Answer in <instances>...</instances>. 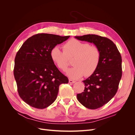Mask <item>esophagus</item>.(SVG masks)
Returning a JSON list of instances; mask_svg holds the SVG:
<instances>
[{"mask_svg":"<svg viewBox=\"0 0 135 135\" xmlns=\"http://www.w3.org/2000/svg\"><path fill=\"white\" fill-rule=\"evenodd\" d=\"M69 82L70 83H74L75 82V81L73 80H71V79H69Z\"/></svg>","mask_w":135,"mask_h":135,"instance_id":"obj_1","label":"esophagus"}]
</instances>
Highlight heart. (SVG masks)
Masks as SVG:
<instances>
[{"instance_id": "b5f03b06", "label": "heart", "mask_w": 135, "mask_h": 135, "mask_svg": "<svg viewBox=\"0 0 135 135\" xmlns=\"http://www.w3.org/2000/svg\"><path fill=\"white\" fill-rule=\"evenodd\" d=\"M63 48L64 51L59 46L53 47L50 57L57 67L63 71L66 70L68 66V57H74L72 64L74 66L66 71L67 75L70 78L78 79L84 75L90 76L95 72L101 58L100 51L97 47L71 39L64 45Z\"/></svg>"}]
</instances>
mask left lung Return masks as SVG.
<instances>
[{
	"instance_id": "left-lung-1",
	"label": "left lung",
	"mask_w": 135,
	"mask_h": 135,
	"mask_svg": "<svg viewBox=\"0 0 135 135\" xmlns=\"http://www.w3.org/2000/svg\"><path fill=\"white\" fill-rule=\"evenodd\" d=\"M81 41L93 43L101 53L95 72L83 80L84 92L77 99L84 107L96 109L107 104L115 96L122 78V57L115 44L109 39L95 34L75 36Z\"/></svg>"
}]
</instances>
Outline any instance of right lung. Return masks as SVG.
I'll return each instance as SVG.
<instances>
[{"instance_id": "right-lung-1", "label": "right lung", "mask_w": 135, "mask_h": 135, "mask_svg": "<svg viewBox=\"0 0 135 135\" xmlns=\"http://www.w3.org/2000/svg\"><path fill=\"white\" fill-rule=\"evenodd\" d=\"M70 36L38 34L23 43L15 59L14 76L20 97L36 109L46 108L56 100L59 85L68 78L56 66L51 49Z\"/></svg>"}]
</instances>
